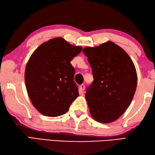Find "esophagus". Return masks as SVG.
<instances>
[{
  "label": "esophagus",
  "mask_w": 155,
  "mask_h": 155,
  "mask_svg": "<svg viewBox=\"0 0 155 155\" xmlns=\"http://www.w3.org/2000/svg\"><path fill=\"white\" fill-rule=\"evenodd\" d=\"M84 88H85V86H84V84H82L81 85H80V87H79L80 93H82V92H83L84 90Z\"/></svg>",
  "instance_id": "1"
}]
</instances>
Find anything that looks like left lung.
Returning <instances> with one entry per match:
<instances>
[{
	"instance_id": "left-lung-1",
	"label": "left lung",
	"mask_w": 155,
	"mask_h": 155,
	"mask_svg": "<svg viewBox=\"0 0 155 155\" xmlns=\"http://www.w3.org/2000/svg\"><path fill=\"white\" fill-rule=\"evenodd\" d=\"M83 52L94 77L85 94L90 113L97 122L112 123L133 100L137 84L135 67L127 52L112 41L86 47Z\"/></svg>"
}]
</instances>
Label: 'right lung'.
I'll return each mask as SVG.
<instances>
[{
  "instance_id": "add662e5",
  "label": "right lung",
  "mask_w": 155,
  "mask_h": 155,
  "mask_svg": "<svg viewBox=\"0 0 155 155\" xmlns=\"http://www.w3.org/2000/svg\"><path fill=\"white\" fill-rule=\"evenodd\" d=\"M82 50L57 37L42 43L31 56L25 72L26 88L32 104L45 116L67 113L79 95L71 61Z\"/></svg>"
}]
</instances>
